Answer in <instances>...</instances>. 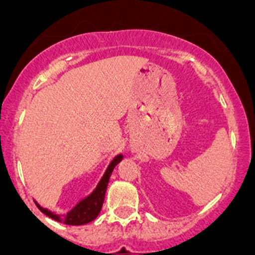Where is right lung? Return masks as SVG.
Returning <instances> with one entry per match:
<instances>
[{"label":"right lung","instance_id":"add662e5","mask_svg":"<svg viewBox=\"0 0 255 255\" xmlns=\"http://www.w3.org/2000/svg\"><path fill=\"white\" fill-rule=\"evenodd\" d=\"M122 158H123L122 154H118V155H116L115 158H113V160L110 163V165L107 166L104 176L101 177L100 182L97 184L96 189H95L89 196H86L85 199H82L81 201L78 202L76 206L71 208L68 213H64V215H56V213L49 211L48 208H43L37 201H34L35 205H37V207L39 208L44 215H47L48 217L53 218V220L58 221V222L65 223V225L81 226V225H86V223L91 222V221H94L95 218L99 216L100 211H101L102 205H104L107 185H109V181H110V176H111L115 166L122 160Z\"/></svg>","mask_w":255,"mask_h":255}]
</instances>
